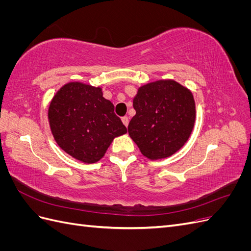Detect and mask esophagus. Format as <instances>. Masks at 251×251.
<instances>
[{
	"instance_id": "esophagus-1",
	"label": "esophagus",
	"mask_w": 251,
	"mask_h": 251,
	"mask_svg": "<svg viewBox=\"0 0 251 251\" xmlns=\"http://www.w3.org/2000/svg\"><path fill=\"white\" fill-rule=\"evenodd\" d=\"M123 123H124V125H125L126 126H128V123H130V119H128L127 116H124V117H123Z\"/></svg>"
}]
</instances>
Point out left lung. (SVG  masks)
Here are the masks:
<instances>
[{"label": "left lung", "instance_id": "left-lung-1", "mask_svg": "<svg viewBox=\"0 0 251 251\" xmlns=\"http://www.w3.org/2000/svg\"><path fill=\"white\" fill-rule=\"evenodd\" d=\"M133 105L127 130L144 156L165 158L184 146L196 117L191 91L174 80L151 82L138 90Z\"/></svg>", "mask_w": 251, "mask_h": 251}]
</instances>
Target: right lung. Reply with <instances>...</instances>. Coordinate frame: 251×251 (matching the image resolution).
I'll list each match as a JSON object with an SVG mask.
<instances>
[{
    "mask_svg": "<svg viewBox=\"0 0 251 251\" xmlns=\"http://www.w3.org/2000/svg\"><path fill=\"white\" fill-rule=\"evenodd\" d=\"M48 117L58 146L87 163L101 159L113 139L126 133L101 89L80 82L60 88L50 103Z\"/></svg>",
    "mask_w": 251,
    "mask_h": 251,
    "instance_id": "right-lung-1",
    "label": "right lung"
}]
</instances>
